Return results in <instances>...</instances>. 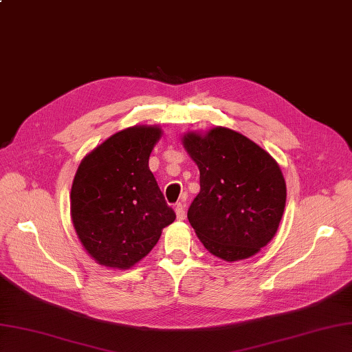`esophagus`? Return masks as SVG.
<instances>
[{
	"label": "esophagus",
	"instance_id": "34e87169",
	"mask_svg": "<svg viewBox=\"0 0 352 352\" xmlns=\"http://www.w3.org/2000/svg\"><path fill=\"white\" fill-rule=\"evenodd\" d=\"M175 210H176V217H177V219H179V221L185 219V206H184L181 201H179V203L176 204Z\"/></svg>",
	"mask_w": 352,
	"mask_h": 352
}]
</instances>
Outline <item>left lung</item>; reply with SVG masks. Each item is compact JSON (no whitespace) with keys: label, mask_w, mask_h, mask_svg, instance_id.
Listing matches in <instances>:
<instances>
[{"label":"left lung","mask_w":352,"mask_h":352,"mask_svg":"<svg viewBox=\"0 0 352 352\" xmlns=\"http://www.w3.org/2000/svg\"><path fill=\"white\" fill-rule=\"evenodd\" d=\"M184 144L200 170V192L188 221L210 254L226 261L258 252L276 234L287 186L267 152L230 128L204 137L190 133Z\"/></svg>","instance_id":"8db88e82"}]
</instances>
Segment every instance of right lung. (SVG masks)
Segmentation results:
<instances>
[{
    "mask_svg": "<svg viewBox=\"0 0 352 352\" xmlns=\"http://www.w3.org/2000/svg\"><path fill=\"white\" fill-rule=\"evenodd\" d=\"M158 126L113 134L80 162L72 186V218L82 245L100 264L128 269L146 256L175 221L149 170Z\"/></svg>",
    "mask_w": 352,
    "mask_h": 352,
    "instance_id": "right-lung-1",
    "label": "right lung"
}]
</instances>
